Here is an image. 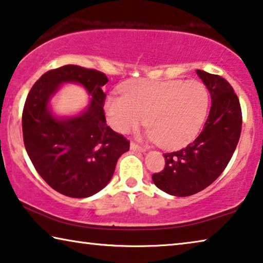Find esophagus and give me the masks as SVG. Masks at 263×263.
I'll return each mask as SVG.
<instances>
[{"label": "esophagus", "instance_id": "34e87169", "mask_svg": "<svg viewBox=\"0 0 263 263\" xmlns=\"http://www.w3.org/2000/svg\"><path fill=\"white\" fill-rule=\"evenodd\" d=\"M130 147H131L132 151H139V152H145V151H146V148L143 147V146H140V145L136 144V143H131L130 144Z\"/></svg>", "mask_w": 263, "mask_h": 263}]
</instances>
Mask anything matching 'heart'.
Segmentation results:
<instances>
[{
	"label": "heart",
	"instance_id": "b5f03b06",
	"mask_svg": "<svg viewBox=\"0 0 263 263\" xmlns=\"http://www.w3.org/2000/svg\"><path fill=\"white\" fill-rule=\"evenodd\" d=\"M121 96L105 100L109 124L127 133L138 127L147 116L146 138L164 148H179L196 138L204 123L209 94L198 81H128L120 87Z\"/></svg>",
	"mask_w": 263,
	"mask_h": 263
}]
</instances>
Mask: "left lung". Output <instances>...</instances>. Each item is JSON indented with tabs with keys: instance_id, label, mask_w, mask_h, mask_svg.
I'll return each instance as SVG.
<instances>
[{
	"instance_id": "left-lung-1",
	"label": "left lung",
	"mask_w": 263,
	"mask_h": 263,
	"mask_svg": "<svg viewBox=\"0 0 263 263\" xmlns=\"http://www.w3.org/2000/svg\"><path fill=\"white\" fill-rule=\"evenodd\" d=\"M196 73L211 97L203 131L186 147L164 154V170L152 175L158 189L178 197L199 193L222 174L237 146L242 127L240 101L229 82L201 69Z\"/></svg>"
}]
</instances>
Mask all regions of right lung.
<instances>
[{
  "label": "right lung",
  "instance_id": "right-lung-1",
  "mask_svg": "<svg viewBox=\"0 0 263 263\" xmlns=\"http://www.w3.org/2000/svg\"><path fill=\"white\" fill-rule=\"evenodd\" d=\"M107 77L96 69L66 65L45 73L27 97L22 113L23 142L39 175L50 187L73 198L99 193L111 181L130 142L107 126L104 113ZM62 83L81 84L91 96L84 111L58 117L49 101Z\"/></svg>",
  "mask_w": 263,
  "mask_h": 263
}]
</instances>
